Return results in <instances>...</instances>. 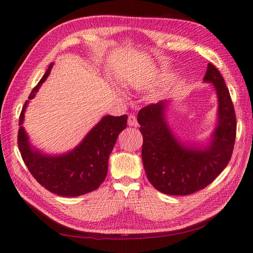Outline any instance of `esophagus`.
<instances>
[{
    "instance_id": "1",
    "label": "esophagus",
    "mask_w": 253,
    "mask_h": 253,
    "mask_svg": "<svg viewBox=\"0 0 253 253\" xmlns=\"http://www.w3.org/2000/svg\"><path fill=\"white\" fill-rule=\"evenodd\" d=\"M127 125L129 126H138V122H137V119H136V117L134 116V115H129V116H128Z\"/></svg>"
}]
</instances>
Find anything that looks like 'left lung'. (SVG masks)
Listing matches in <instances>:
<instances>
[{
  "instance_id": "obj_1",
  "label": "left lung",
  "mask_w": 253,
  "mask_h": 253,
  "mask_svg": "<svg viewBox=\"0 0 253 253\" xmlns=\"http://www.w3.org/2000/svg\"><path fill=\"white\" fill-rule=\"evenodd\" d=\"M216 90L218 122L208 147L183 145L165 118L167 102L144 106L137 120L143 137L141 157L149 181L160 192L189 195L215 179L231 158L236 135V117L223 76L209 63L204 77Z\"/></svg>"
}]
</instances>
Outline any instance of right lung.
Returning a JSON list of instances; mask_svg holds the SVG:
<instances>
[{
	"instance_id": "1",
	"label": "right lung",
	"mask_w": 253,
	"mask_h": 253,
	"mask_svg": "<svg viewBox=\"0 0 253 253\" xmlns=\"http://www.w3.org/2000/svg\"><path fill=\"white\" fill-rule=\"evenodd\" d=\"M48 66L39 83L28 96L19 118L18 147L23 162L42 187L57 195L75 197L99 188L108 173L109 157L117 137L126 127L127 116H104L90 129L82 142L62 155H46L32 147L23 127L24 113L29 100L36 96L50 74Z\"/></svg>"
}]
</instances>
